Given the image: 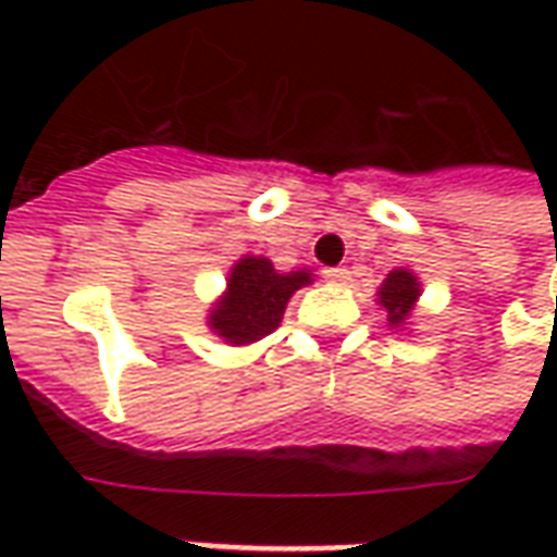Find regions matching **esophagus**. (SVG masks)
I'll use <instances>...</instances> for the list:
<instances>
[{"label":"esophagus","instance_id":"esophagus-1","mask_svg":"<svg viewBox=\"0 0 557 557\" xmlns=\"http://www.w3.org/2000/svg\"><path fill=\"white\" fill-rule=\"evenodd\" d=\"M322 274H325V280H331V283H346V280H349V268H325Z\"/></svg>","mask_w":557,"mask_h":557}]
</instances>
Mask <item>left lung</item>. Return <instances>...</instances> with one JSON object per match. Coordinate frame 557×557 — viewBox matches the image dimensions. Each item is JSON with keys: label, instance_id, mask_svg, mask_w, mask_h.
<instances>
[{"label": "left lung", "instance_id": "1", "mask_svg": "<svg viewBox=\"0 0 557 557\" xmlns=\"http://www.w3.org/2000/svg\"><path fill=\"white\" fill-rule=\"evenodd\" d=\"M420 286L414 274L409 271H391L387 280L382 283V292H379V304L387 310V322L391 325H403L409 319L411 304L418 301Z\"/></svg>", "mask_w": 557, "mask_h": 557}]
</instances>
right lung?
Segmentation results:
<instances>
[{"mask_svg": "<svg viewBox=\"0 0 557 557\" xmlns=\"http://www.w3.org/2000/svg\"><path fill=\"white\" fill-rule=\"evenodd\" d=\"M304 283H310L307 271L277 274L274 265L262 256H244L242 262L232 268L226 295L218 304V310H211L208 325L235 346L256 343L280 325L286 301Z\"/></svg>", "mask_w": 557, "mask_h": 557, "instance_id": "add662e5", "label": "right lung"}]
</instances>
